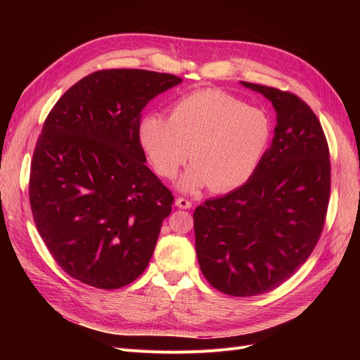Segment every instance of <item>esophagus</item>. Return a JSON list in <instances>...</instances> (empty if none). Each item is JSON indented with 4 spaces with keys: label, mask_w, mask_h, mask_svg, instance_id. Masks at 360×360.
Returning <instances> with one entry per match:
<instances>
[{
    "label": "esophagus",
    "mask_w": 360,
    "mask_h": 360,
    "mask_svg": "<svg viewBox=\"0 0 360 360\" xmlns=\"http://www.w3.org/2000/svg\"><path fill=\"white\" fill-rule=\"evenodd\" d=\"M176 205L179 207V209H191V207H192V202H191L189 200H186V198L179 197V198L176 200Z\"/></svg>",
    "instance_id": "esophagus-1"
}]
</instances>
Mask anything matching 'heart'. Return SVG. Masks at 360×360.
Returning <instances> with one entry per match:
<instances>
[{
  "label": "heart",
  "mask_w": 360,
  "mask_h": 360,
  "mask_svg": "<svg viewBox=\"0 0 360 360\" xmlns=\"http://www.w3.org/2000/svg\"><path fill=\"white\" fill-rule=\"evenodd\" d=\"M271 135L269 117L219 90L195 91L171 106L169 120L147 114L138 136L158 174L174 179L195 160L179 188L195 192L210 186L228 192L243 186L257 172Z\"/></svg>",
  "instance_id": "heart-1"
}]
</instances>
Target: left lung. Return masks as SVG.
<instances>
[{"label":"left lung","instance_id":"obj_1","mask_svg":"<svg viewBox=\"0 0 360 360\" xmlns=\"http://www.w3.org/2000/svg\"><path fill=\"white\" fill-rule=\"evenodd\" d=\"M276 111L271 146L243 186L193 212L195 249L210 285L236 297L279 287L317 245L330 195V159L317 115L300 97L243 82Z\"/></svg>","mask_w":360,"mask_h":360}]
</instances>
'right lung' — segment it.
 <instances>
[{
  "instance_id": "1",
  "label": "right lung",
  "mask_w": 360,
  "mask_h": 360,
  "mask_svg": "<svg viewBox=\"0 0 360 360\" xmlns=\"http://www.w3.org/2000/svg\"><path fill=\"white\" fill-rule=\"evenodd\" d=\"M181 84L169 73L110 69L64 93L43 124L30 172V204L60 267L115 290L146 270L172 193L146 165L141 111Z\"/></svg>"
}]
</instances>
